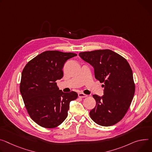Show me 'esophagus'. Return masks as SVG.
Masks as SVG:
<instances>
[{"instance_id": "esophagus-1", "label": "esophagus", "mask_w": 152, "mask_h": 152, "mask_svg": "<svg viewBox=\"0 0 152 152\" xmlns=\"http://www.w3.org/2000/svg\"><path fill=\"white\" fill-rule=\"evenodd\" d=\"M78 96H79V98H86V97H87V95L86 94H84V93H78Z\"/></svg>"}]
</instances>
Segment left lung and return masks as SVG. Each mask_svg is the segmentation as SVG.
<instances>
[{"mask_svg": "<svg viewBox=\"0 0 152 152\" xmlns=\"http://www.w3.org/2000/svg\"><path fill=\"white\" fill-rule=\"evenodd\" d=\"M79 56L91 65L95 78L104 83L102 97L93 94L96 104L90 112L91 119L102 126H111L126 115L133 98L135 85L127 61L110 50L80 52Z\"/></svg>", "mask_w": 152, "mask_h": 152, "instance_id": "8db88e82", "label": "left lung"}]
</instances>
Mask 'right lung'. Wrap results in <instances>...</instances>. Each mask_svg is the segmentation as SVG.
Listing matches in <instances>:
<instances>
[{
  "label": "right lung",
  "mask_w": 152,
  "mask_h": 152,
  "mask_svg": "<svg viewBox=\"0 0 152 152\" xmlns=\"http://www.w3.org/2000/svg\"><path fill=\"white\" fill-rule=\"evenodd\" d=\"M73 53L46 51L26 64L22 72L20 91L30 118L48 129L59 126L68 116L70 101L77 98L75 91L64 93L56 80L64 75L62 68Z\"/></svg>",
  "instance_id": "add662e5"
}]
</instances>
